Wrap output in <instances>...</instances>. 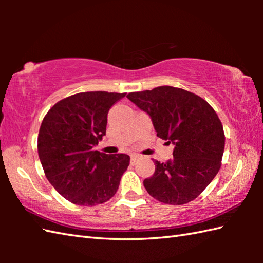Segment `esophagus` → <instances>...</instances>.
Returning <instances> with one entry per match:
<instances>
[{
  "mask_svg": "<svg viewBox=\"0 0 263 263\" xmlns=\"http://www.w3.org/2000/svg\"><path fill=\"white\" fill-rule=\"evenodd\" d=\"M138 158H139V155H137V154L131 155V163H132V164L135 163V161H136Z\"/></svg>",
  "mask_w": 263,
  "mask_h": 263,
  "instance_id": "obj_1",
  "label": "esophagus"
}]
</instances>
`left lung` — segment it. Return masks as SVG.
Returning a JSON list of instances; mask_svg holds the SVG:
<instances>
[{
	"instance_id": "obj_1",
	"label": "left lung",
	"mask_w": 263,
	"mask_h": 263,
	"mask_svg": "<svg viewBox=\"0 0 263 263\" xmlns=\"http://www.w3.org/2000/svg\"><path fill=\"white\" fill-rule=\"evenodd\" d=\"M126 97L152 117L157 137L175 146L172 160H154L155 173L143 181L147 192L167 204L194 200L221 166L225 133L216 111L198 95L171 86Z\"/></svg>"
}]
</instances>
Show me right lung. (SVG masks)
<instances>
[{
    "mask_svg": "<svg viewBox=\"0 0 263 263\" xmlns=\"http://www.w3.org/2000/svg\"><path fill=\"white\" fill-rule=\"evenodd\" d=\"M126 92L88 91L60 100L44 117L38 156L53 187L78 205H96L114 197L130 165L125 154L93 150L106 135L107 114Z\"/></svg>",
    "mask_w": 263,
    "mask_h": 263,
    "instance_id": "1",
    "label": "right lung"
}]
</instances>
